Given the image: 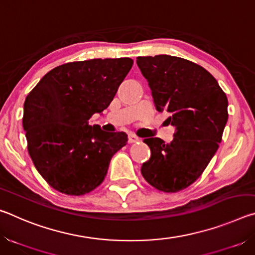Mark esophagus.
Listing matches in <instances>:
<instances>
[{"mask_svg":"<svg viewBox=\"0 0 255 255\" xmlns=\"http://www.w3.org/2000/svg\"><path fill=\"white\" fill-rule=\"evenodd\" d=\"M128 141L130 144H133V143H138V141H140V138L137 137L136 135H129V138H128Z\"/></svg>","mask_w":255,"mask_h":255,"instance_id":"34e87169","label":"esophagus"}]
</instances>
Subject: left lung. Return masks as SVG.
<instances>
[{
  "label": "left lung",
  "mask_w": 255,
  "mask_h": 255,
  "mask_svg": "<svg viewBox=\"0 0 255 255\" xmlns=\"http://www.w3.org/2000/svg\"><path fill=\"white\" fill-rule=\"evenodd\" d=\"M152 90L155 107L167 112L175 127L173 140L146 138L150 158L143 163L144 179L163 192L188 188L202 174L219 147L228 119L227 97L204 67L170 55L137 57Z\"/></svg>",
  "instance_id": "obj_1"
}]
</instances>
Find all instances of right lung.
<instances>
[{"label":"right lung","instance_id":"1","mask_svg":"<svg viewBox=\"0 0 255 255\" xmlns=\"http://www.w3.org/2000/svg\"><path fill=\"white\" fill-rule=\"evenodd\" d=\"M132 63L125 57L63 64L25 98L22 125L28 152L51 188L82 196L105 180L111 157L128 138L125 132L90 126L88 120L107 109Z\"/></svg>","mask_w":255,"mask_h":255}]
</instances>
